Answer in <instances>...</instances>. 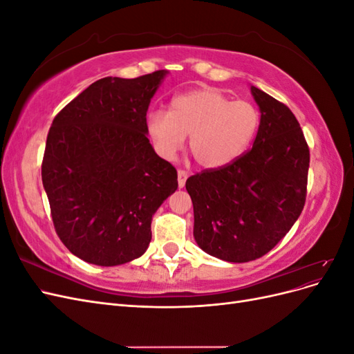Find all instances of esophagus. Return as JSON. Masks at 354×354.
Listing matches in <instances>:
<instances>
[{"mask_svg": "<svg viewBox=\"0 0 354 354\" xmlns=\"http://www.w3.org/2000/svg\"><path fill=\"white\" fill-rule=\"evenodd\" d=\"M177 176H178V187H185V185H186V180H187V177H189L187 171H185V169H178V171H177Z\"/></svg>", "mask_w": 354, "mask_h": 354, "instance_id": "34e87169", "label": "esophagus"}]
</instances>
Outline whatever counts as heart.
<instances>
[{"label":"heart","mask_w":354,"mask_h":354,"mask_svg":"<svg viewBox=\"0 0 354 354\" xmlns=\"http://www.w3.org/2000/svg\"><path fill=\"white\" fill-rule=\"evenodd\" d=\"M259 127V112L248 102H230L217 90L180 94L169 113L153 111L146 128L156 153L173 159L189 136V149L203 168H220L239 158Z\"/></svg>","instance_id":"b5f03b06"}]
</instances>
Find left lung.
I'll list each match as a JSON object with an SVG mask.
<instances>
[{
	"label": "left lung",
	"mask_w": 354,
	"mask_h": 354,
	"mask_svg": "<svg viewBox=\"0 0 354 354\" xmlns=\"http://www.w3.org/2000/svg\"><path fill=\"white\" fill-rule=\"evenodd\" d=\"M261 120L251 149L233 162L186 181L194 203V236L207 254L248 263L291 230L307 195L310 151L295 115L257 87Z\"/></svg>",
	"instance_id": "8db88e82"
}]
</instances>
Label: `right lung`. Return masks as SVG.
I'll return each mask as SVG.
<instances>
[{
    "mask_svg": "<svg viewBox=\"0 0 354 354\" xmlns=\"http://www.w3.org/2000/svg\"><path fill=\"white\" fill-rule=\"evenodd\" d=\"M167 71L106 77L50 127L41 177L60 241L81 260L118 266L143 255L177 169L149 143L146 112Z\"/></svg>",
    "mask_w": 354,
    "mask_h": 354,
    "instance_id": "obj_1",
    "label": "right lung"
}]
</instances>
